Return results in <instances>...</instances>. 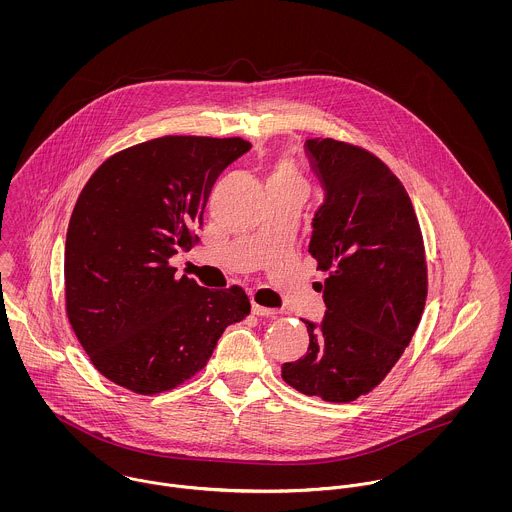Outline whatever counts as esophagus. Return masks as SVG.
I'll use <instances>...</instances> for the list:
<instances>
[{"instance_id":"34e87169","label":"esophagus","mask_w":512,"mask_h":512,"mask_svg":"<svg viewBox=\"0 0 512 512\" xmlns=\"http://www.w3.org/2000/svg\"><path fill=\"white\" fill-rule=\"evenodd\" d=\"M252 313L258 315V317H274V315H278L280 311H278V309H272V307H264V305L252 303Z\"/></svg>"}]
</instances>
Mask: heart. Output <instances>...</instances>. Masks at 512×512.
Here are the masks:
<instances>
[{"label": "heart", "mask_w": 512, "mask_h": 512, "mask_svg": "<svg viewBox=\"0 0 512 512\" xmlns=\"http://www.w3.org/2000/svg\"><path fill=\"white\" fill-rule=\"evenodd\" d=\"M276 177H295V173H293V169L288 163H282L276 171Z\"/></svg>", "instance_id": "1"}]
</instances>
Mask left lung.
Returning a JSON list of instances; mask_svg holds the SVG:
<instances>
[{
    "mask_svg": "<svg viewBox=\"0 0 512 512\" xmlns=\"http://www.w3.org/2000/svg\"><path fill=\"white\" fill-rule=\"evenodd\" d=\"M303 147L323 189L309 254L327 272V309L319 323L301 319L309 347L282 378L307 396L353 402L384 380L418 329L424 240L404 185L376 155L331 138Z\"/></svg>",
    "mask_w": 512,
    "mask_h": 512,
    "instance_id": "obj_1",
    "label": "left lung"
}]
</instances>
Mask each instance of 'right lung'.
Returning a JSON list of instances; mask_svg holds the SVG:
<instances>
[{
  "label": "right lung",
  "mask_w": 512,
  "mask_h": 512,
  "mask_svg": "<svg viewBox=\"0 0 512 512\" xmlns=\"http://www.w3.org/2000/svg\"><path fill=\"white\" fill-rule=\"evenodd\" d=\"M250 147L165 136L112 155L84 185L65 244L67 315L108 380L138 394L171 390L250 313L242 288L207 290L169 266L197 240L220 173Z\"/></svg>",
  "instance_id": "right-lung-1"
}]
</instances>
